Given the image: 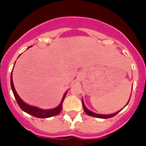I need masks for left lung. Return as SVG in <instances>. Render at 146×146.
<instances>
[{
	"mask_svg": "<svg viewBox=\"0 0 146 146\" xmlns=\"http://www.w3.org/2000/svg\"><path fill=\"white\" fill-rule=\"evenodd\" d=\"M128 103H127V104H128ZM82 108H83V109H84V110H85V112H86V114H88V115H91V116L96 117V118H112V117L115 116V115L118 114V113H119L120 111H121V110H120V111L117 112V113H113V114H110V115L96 114V113H93V112L90 111L89 110H88L87 108H86V105H85L84 102H83V100H82ZM127 104H126V105H127Z\"/></svg>",
	"mask_w": 146,
	"mask_h": 146,
	"instance_id": "1",
	"label": "left lung"
}]
</instances>
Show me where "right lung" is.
<instances>
[{
  "label": "right lung",
  "mask_w": 146,
  "mask_h": 146,
  "mask_svg": "<svg viewBox=\"0 0 146 146\" xmlns=\"http://www.w3.org/2000/svg\"><path fill=\"white\" fill-rule=\"evenodd\" d=\"M11 87L12 89L13 94H14V96H15V99L17 100V102L18 105L23 110V111L25 112V113H28V114L31 115L33 116L36 117V118H50V117L55 116V115H57L59 113H60L62 110V105H63V102H64V100L65 99L66 94V92L64 94V97L62 99L61 102H60V104H59L57 108H54V109L51 110H42L39 109V108H36V107L34 106H31L29 104H27L26 103H25L20 98V96H18V94H17L16 91H15V86H14V83H13V79H12V73L11 74Z\"/></svg>",
  "instance_id": "1"
}]
</instances>
